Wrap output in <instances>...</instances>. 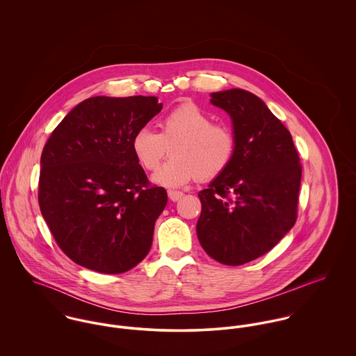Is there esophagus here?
Returning a JSON list of instances; mask_svg holds the SVG:
<instances>
[{
	"mask_svg": "<svg viewBox=\"0 0 356 356\" xmlns=\"http://www.w3.org/2000/svg\"><path fill=\"white\" fill-rule=\"evenodd\" d=\"M167 195H168V199H170L171 202H178V200L184 196V193L179 192V191H168Z\"/></svg>",
	"mask_w": 356,
	"mask_h": 356,
	"instance_id": "obj_1",
	"label": "esophagus"
}]
</instances>
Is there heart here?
Wrapping results in <instances>:
<instances>
[{
	"mask_svg": "<svg viewBox=\"0 0 356 356\" xmlns=\"http://www.w3.org/2000/svg\"><path fill=\"white\" fill-rule=\"evenodd\" d=\"M167 148L172 157L153 174L152 181L177 188L195 178L205 182L223 174L236 156L237 141L229 126L212 123L203 108L185 102L164 115L159 133L143 126L131 137L133 154L147 171L159 167Z\"/></svg>",
	"mask_w": 356,
	"mask_h": 356,
	"instance_id": "b5f03b06",
	"label": "heart"
}]
</instances>
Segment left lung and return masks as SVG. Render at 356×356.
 <instances>
[{"label": "left lung", "instance_id": "1", "mask_svg": "<svg viewBox=\"0 0 356 356\" xmlns=\"http://www.w3.org/2000/svg\"><path fill=\"white\" fill-rule=\"evenodd\" d=\"M211 104L230 115L237 151L199 193L197 237L212 259L240 266L267 254L293 227L302 164L289 130L252 93L218 92Z\"/></svg>", "mask_w": 356, "mask_h": 356}]
</instances>
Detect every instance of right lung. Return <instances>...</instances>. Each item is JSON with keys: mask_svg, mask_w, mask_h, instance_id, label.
Masks as SVG:
<instances>
[{"mask_svg": "<svg viewBox=\"0 0 356 356\" xmlns=\"http://www.w3.org/2000/svg\"><path fill=\"white\" fill-rule=\"evenodd\" d=\"M161 106L156 97H90L45 144L38 203L57 245L76 264L120 274L149 252L167 192L151 185L131 137Z\"/></svg>", "mask_w": 356, "mask_h": 356, "instance_id": "obj_1", "label": "right lung"}]
</instances>
